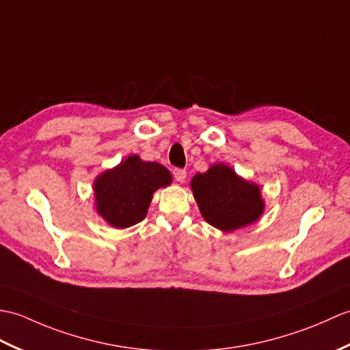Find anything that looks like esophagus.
<instances>
[{
    "instance_id": "obj_1",
    "label": "esophagus",
    "mask_w": 350,
    "mask_h": 350,
    "mask_svg": "<svg viewBox=\"0 0 350 350\" xmlns=\"http://www.w3.org/2000/svg\"><path fill=\"white\" fill-rule=\"evenodd\" d=\"M174 176H175V180L178 183H184L185 178H187V172H185L184 169H175L174 170Z\"/></svg>"
}]
</instances>
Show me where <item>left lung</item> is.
I'll list each match as a JSON object with an SVG mask.
<instances>
[{"mask_svg":"<svg viewBox=\"0 0 350 350\" xmlns=\"http://www.w3.org/2000/svg\"><path fill=\"white\" fill-rule=\"evenodd\" d=\"M190 189L205 221L223 232L245 228L265 211L259 185L239 176L226 163H215L206 172H198Z\"/></svg>","mask_w":350,"mask_h":350,"instance_id":"1","label":"left lung"}]
</instances>
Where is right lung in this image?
I'll return each instance as SVG.
<instances>
[{
    "label": "right lung",
    "mask_w": 350,
    "mask_h": 350,
    "mask_svg": "<svg viewBox=\"0 0 350 350\" xmlns=\"http://www.w3.org/2000/svg\"><path fill=\"white\" fill-rule=\"evenodd\" d=\"M170 183L172 175L165 166L131 154L96 176L92 184L96 211L115 229L130 228L145 219L154 193Z\"/></svg>",
    "instance_id": "obj_1"
}]
</instances>
